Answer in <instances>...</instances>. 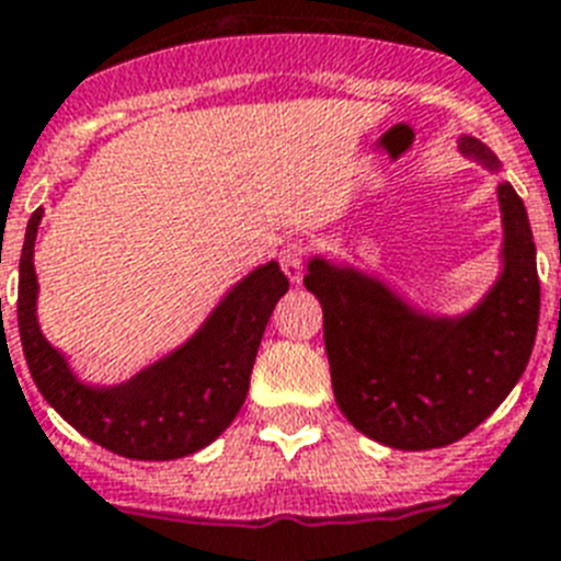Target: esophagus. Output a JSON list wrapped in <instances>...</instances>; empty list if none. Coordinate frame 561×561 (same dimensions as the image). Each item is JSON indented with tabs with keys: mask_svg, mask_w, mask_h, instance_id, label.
<instances>
[{
	"mask_svg": "<svg viewBox=\"0 0 561 561\" xmlns=\"http://www.w3.org/2000/svg\"><path fill=\"white\" fill-rule=\"evenodd\" d=\"M304 266H307V243L304 240H286L284 249H280V270L286 272L291 284H300Z\"/></svg>",
	"mask_w": 561,
	"mask_h": 561,
	"instance_id": "obj_1",
	"label": "esophagus"
}]
</instances>
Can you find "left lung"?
Segmentation results:
<instances>
[{
    "label": "left lung",
    "instance_id": "1",
    "mask_svg": "<svg viewBox=\"0 0 561 561\" xmlns=\"http://www.w3.org/2000/svg\"><path fill=\"white\" fill-rule=\"evenodd\" d=\"M461 151L499 160L473 137ZM504 270L465 318L415 312L364 272L309 261L307 289L323 307L332 392L355 430L396 450H433L465 438L525 373L539 327L536 243L525 203L499 183Z\"/></svg>",
    "mask_w": 561,
    "mask_h": 561
}]
</instances>
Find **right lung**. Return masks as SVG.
<instances>
[{
  "instance_id": "add662e5",
  "label": "right lung",
  "mask_w": 561,
  "mask_h": 561,
  "mask_svg": "<svg viewBox=\"0 0 561 561\" xmlns=\"http://www.w3.org/2000/svg\"><path fill=\"white\" fill-rule=\"evenodd\" d=\"M42 208L27 220L20 261V337L27 369L54 410L105 450L140 461H169L203 450L247 401L263 330L289 280L275 261L257 266L220 300L197 335L131 381L91 387L71 373L36 323L34 240Z\"/></svg>"
}]
</instances>
